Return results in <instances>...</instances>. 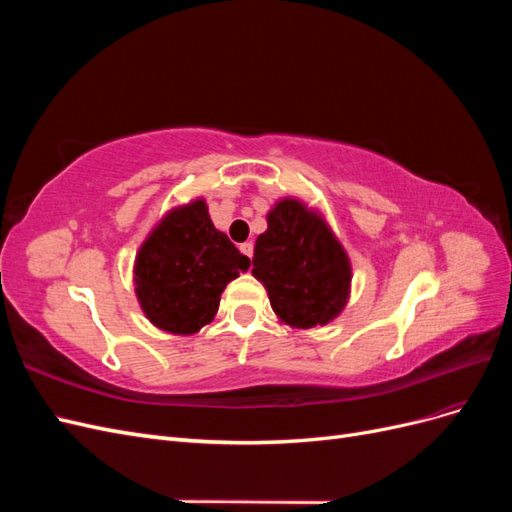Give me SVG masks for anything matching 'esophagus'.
Listing matches in <instances>:
<instances>
[{
	"label": "esophagus",
	"instance_id": "esophagus-1",
	"mask_svg": "<svg viewBox=\"0 0 512 512\" xmlns=\"http://www.w3.org/2000/svg\"><path fill=\"white\" fill-rule=\"evenodd\" d=\"M239 250H241L247 258H252V256H254V243H252V241H245V243L239 245Z\"/></svg>",
	"mask_w": 512,
	"mask_h": 512
}]
</instances>
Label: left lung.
Segmentation results:
<instances>
[{"mask_svg":"<svg viewBox=\"0 0 512 512\" xmlns=\"http://www.w3.org/2000/svg\"><path fill=\"white\" fill-rule=\"evenodd\" d=\"M252 275L277 320L292 329L327 327L350 299L352 262L327 218L305 200L280 198L254 245Z\"/></svg>","mask_w":512,"mask_h":512,"instance_id":"obj_1","label":"left lung"}]
</instances>
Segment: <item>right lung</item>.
Here are the masks:
<instances>
[{"label": "right lung", "mask_w": 512, "mask_h": 512, "mask_svg": "<svg viewBox=\"0 0 512 512\" xmlns=\"http://www.w3.org/2000/svg\"><path fill=\"white\" fill-rule=\"evenodd\" d=\"M250 269L211 222L203 196L168 209L134 258V292L160 331L194 335L215 318L224 288Z\"/></svg>", "instance_id": "1"}]
</instances>
